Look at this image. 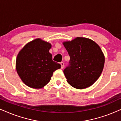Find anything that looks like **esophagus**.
I'll list each match as a JSON object with an SVG mask.
<instances>
[{"label":"esophagus","mask_w":121,"mask_h":121,"mask_svg":"<svg viewBox=\"0 0 121 121\" xmlns=\"http://www.w3.org/2000/svg\"><path fill=\"white\" fill-rule=\"evenodd\" d=\"M60 65H61V68L63 69L64 68V64L63 62H60Z\"/></svg>","instance_id":"obj_1"}]
</instances>
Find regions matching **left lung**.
I'll use <instances>...</instances> for the list:
<instances>
[{
  "label": "left lung",
  "instance_id": "8db88e82",
  "mask_svg": "<svg viewBox=\"0 0 121 121\" xmlns=\"http://www.w3.org/2000/svg\"><path fill=\"white\" fill-rule=\"evenodd\" d=\"M63 45L70 56L69 65L63 70L67 82L78 89L90 86L104 68L105 57L100 47L91 39L84 37L64 42Z\"/></svg>",
  "mask_w": 121,
  "mask_h": 121
}]
</instances>
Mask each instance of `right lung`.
Segmentation results:
<instances>
[{
	"instance_id": "right-lung-1",
	"label": "right lung",
	"mask_w": 121,
	"mask_h": 121,
	"mask_svg": "<svg viewBox=\"0 0 121 121\" xmlns=\"http://www.w3.org/2000/svg\"><path fill=\"white\" fill-rule=\"evenodd\" d=\"M51 44L37 39L28 43L20 51L16 68L20 78L26 85L34 89L44 87L51 80L53 73L60 64L52 60L49 52Z\"/></svg>"
}]
</instances>
